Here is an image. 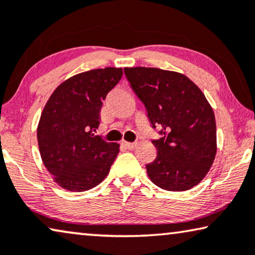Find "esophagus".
Instances as JSON below:
<instances>
[{
	"mask_svg": "<svg viewBox=\"0 0 255 255\" xmlns=\"http://www.w3.org/2000/svg\"><path fill=\"white\" fill-rule=\"evenodd\" d=\"M122 145H123L125 148L128 149H133L134 147L136 146V142H128V141H123L122 142Z\"/></svg>",
	"mask_w": 255,
	"mask_h": 255,
	"instance_id": "1",
	"label": "esophagus"
}]
</instances>
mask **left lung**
<instances>
[{
	"mask_svg": "<svg viewBox=\"0 0 255 255\" xmlns=\"http://www.w3.org/2000/svg\"><path fill=\"white\" fill-rule=\"evenodd\" d=\"M153 128L157 155L146 165L149 179L173 192L198 185L216 155V123L212 106L200 88L183 73L157 68H124Z\"/></svg>",
	"mask_w": 255,
	"mask_h": 255,
	"instance_id": "left-lung-1",
	"label": "left lung"
}]
</instances>
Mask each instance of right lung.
<instances>
[{"label":"right lung","instance_id":"add662e5","mask_svg":"<svg viewBox=\"0 0 255 255\" xmlns=\"http://www.w3.org/2000/svg\"><path fill=\"white\" fill-rule=\"evenodd\" d=\"M123 76L122 68L85 71L58 85L48 99L36 130L42 162L54 182L71 192L99 185L120 152L94 132L102 101Z\"/></svg>","mask_w":255,"mask_h":255}]
</instances>
